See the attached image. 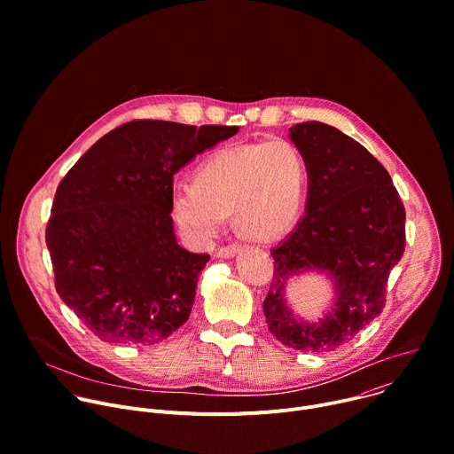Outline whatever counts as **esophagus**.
<instances>
[{
	"mask_svg": "<svg viewBox=\"0 0 454 454\" xmlns=\"http://www.w3.org/2000/svg\"><path fill=\"white\" fill-rule=\"evenodd\" d=\"M239 251H240V246H239V244H231V246L219 247V249L214 253V256H215V258H231V256H235Z\"/></svg>",
	"mask_w": 454,
	"mask_h": 454,
	"instance_id": "1",
	"label": "esophagus"
}]
</instances>
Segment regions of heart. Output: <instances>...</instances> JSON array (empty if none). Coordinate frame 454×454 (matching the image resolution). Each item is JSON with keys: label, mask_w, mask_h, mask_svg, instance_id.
Here are the masks:
<instances>
[{"label": "heart", "mask_w": 454, "mask_h": 454, "mask_svg": "<svg viewBox=\"0 0 454 454\" xmlns=\"http://www.w3.org/2000/svg\"><path fill=\"white\" fill-rule=\"evenodd\" d=\"M305 182V159L285 138L223 147L198 168L194 185L175 187L173 219L196 247L214 242L228 212L246 235L274 239L295 221Z\"/></svg>", "instance_id": "obj_1"}]
</instances>
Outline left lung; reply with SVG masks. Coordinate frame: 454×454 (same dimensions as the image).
Here are the masks:
<instances>
[{
  "mask_svg": "<svg viewBox=\"0 0 454 454\" xmlns=\"http://www.w3.org/2000/svg\"><path fill=\"white\" fill-rule=\"evenodd\" d=\"M290 138L305 159V217L270 249L274 278L263 301L269 332L297 351H333L362 332L385 307L392 267L406 246L404 207L387 169L340 129L299 122ZM305 270L326 271L336 285V307L319 324L291 314L284 285Z\"/></svg>",
  "mask_w": 454,
  "mask_h": 454,
  "instance_id": "1",
  "label": "left lung"
}]
</instances>
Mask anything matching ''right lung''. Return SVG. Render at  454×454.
I'll list each match as a JSON object with an SVG mask.
<instances>
[{
  "instance_id": "obj_1",
  "label": "right lung",
  "mask_w": 454,
  "mask_h": 454,
  "mask_svg": "<svg viewBox=\"0 0 454 454\" xmlns=\"http://www.w3.org/2000/svg\"><path fill=\"white\" fill-rule=\"evenodd\" d=\"M239 126L140 119L103 135L60 182L46 226L55 288L101 340L153 346L187 323L208 254L175 237V175Z\"/></svg>"
}]
</instances>
